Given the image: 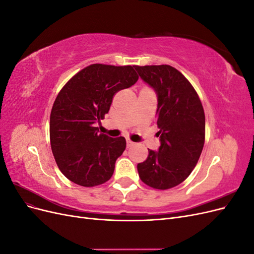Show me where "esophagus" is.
I'll return each mask as SVG.
<instances>
[{"instance_id":"esophagus-1","label":"esophagus","mask_w":254,"mask_h":254,"mask_svg":"<svg viewBox=\"0 0 254 254\" xmlns=\"http://www.w3.org/2000/svg\"><path fill=\"white\" fill-rule=\"evenodd\" d=\"M126 145H127V148H129V147H131V146L134 145V142H132V141H130L129 139H127V140H126Z\"/></svg>"}]
</instances>
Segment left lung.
<instances>
[{"label": "left lung", "mask_w": 254, "mask_h": 254, "mask_svg": "<svg viewBox=\"0 0 254 254\" xmlns=\"http://www.w3.org/2000/svg\"><path fill=\"white\" fill-rule=\"evenodd\" d=\"M134 68L157 94L160 136L158 151L148 149V157L137 164V172L147 186L171 189L188 178L201 155L204 111L193 86L175 67L162 64Z\"/></svg>", "instance_id": "8db88e82"}]
</instances>
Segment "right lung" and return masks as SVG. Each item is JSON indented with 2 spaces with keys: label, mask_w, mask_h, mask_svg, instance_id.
I'll list each match as a JSON object with an SVG mask.
<instances>
[{
  "label": "right lung",
  "mask_w": 254,
  "mask_h": 254,
  "mask_svg": "<svg viewBox=\"0 0 254 254\" xmlns=\"http://www.w3.org/2000/svg\"><path fill=\"white\" fill-rule=\"evenodd\" d=\"M137 79L134 65L96 64L82 68L61 89L51 112L50 137L54 158L68 180L90 188L111 178L126 140L99 133L95 125L109 112L113 95Z\"/></svg>",
  "instance_id": "1"
}]
</instances>
